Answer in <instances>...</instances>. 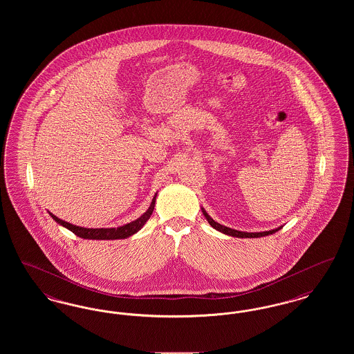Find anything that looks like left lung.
Returning a JSON list of instances; mask_svg holds the SVG:
<instances>
[{
    "instance_id": "left-lung-1",
    "label": "left lung",
    "mask_w": 354,
    "mask_h": 354,
    "mask_svg": "<svg viewBox=\"0 0 354 354\" xmlns=\"http://www.w3.org/2000/svg\"><path fill=\"white\" fill-rule=\"evenodd\" d=\"M203 215L205 216V219L208 220V223L215 228V230H218L220 232H223V234H225V235L230 236H235V237H261V236H268L272 235V234H274V232H277L280 228H276V230H272V231H266V232H241V231H236V230H232V228H228V227H225V225H221L219 223H216L215 220L212 219L205 211H204V208H202Z\"/></svg>"
}]
</instances>
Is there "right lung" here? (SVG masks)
<instances>
[{"instance_id": "obj_1", "label": "right lung", "mask_w": 354, "mask_h": 354, "mask_svg": "<svg viewBox=\"0 0 354 354\" xmlns=\"http://www.w3.org/2000/svg\"><path fill=\"white\" fill-rule=\"evenodd\" d=\"M155 199H156V195L152 198L151 204L149 207V209L138 219L126 224V225H122L118 228H84V227H77V225H73L68 221H64V220L58 219L55 215L50 214L51 218L55 220L58 224L66 227L68 230H70L73 234H75L82 239H91V240H117V239H126L129 236L134 235L136 234L147 220L150 219L151 216L152 211H153V207H155Z\"/></svg>"}]
</instances>
